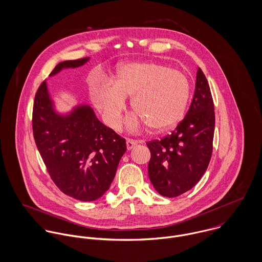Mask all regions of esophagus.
Wrapping results in <instances>:
<instances>
[{"mask_svg": "<svg viewBox=\"0 0 262 262\" xmlns=\"http://www.w3.org/2000/svg\"><path fill=\"white\" fill-rule=\"evenodd\" d=\"M126 144H127V149L131 150L138 144V141L134 140V139H127Z\"/></svg>", "mask_w": 262, "mask_h": 262, "instance_id": "1", "label": "esophagus"}]
</instances>
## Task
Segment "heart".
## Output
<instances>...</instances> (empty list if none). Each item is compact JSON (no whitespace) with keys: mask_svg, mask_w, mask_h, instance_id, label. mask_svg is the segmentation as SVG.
<instances>
[{"mask_svg":"<svg viewBox=\"0 0 262 262\" xmlns=\"http://www.w3.org/2000/svg\"><path fill=\"white\" fill-rule=\"evenodd\" d=\"M190 95L189 79L185 73L155 61L129 62L117 69L112 84L101 82L91 89V98L106 123L118 129L132 96L131 107L140 118L133 127L147 123L154 130H165L184 116Z\"/></svg>","mask_w":262,"mask_h":262,"instance_id":"b5f03b06","label":"heart"}]
</instances>
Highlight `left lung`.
I'll return each instance as SVG.
<instances>
[{
    "mask_svg": "<svg viewBox=\"0 0 262 262\" xmlns=\"http://www.w3.org/2000/svg\"><path fill=\"white\" fill-rule=\"evenodd\" d=\"M214 131L213 98L199 68L193 98L184 120L170 135L146 143L151 154L150 182L161 195L174 198L198 184L211 160Z\"/></svg>",
    "mask_w": 262,
    "mask_h": 262,
    "instance_id": "obj_1",
    "label": "left lung"
}]
</instances>
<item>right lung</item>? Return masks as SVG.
Masks as SVG:
<instances>
[{"label": "right lung", "instance_id": "add662e5", "mask_svg": "<svg viewBox=\"0 0 262 262\" xmlns=\"http://www.w3.org/2000/svg\"><path fill=\"white\" fill-rule=\"evenodd\" d=\"M89 60L62 61L49 76ZM32 127L47 171L63 193L91 202L109 189L127 149L126 140L100 122L89 105H77L68 114L56 112L44 80L35 95Z\"/></svg>", "mask_w": 262, "mask_h": 262}]
</instances>
